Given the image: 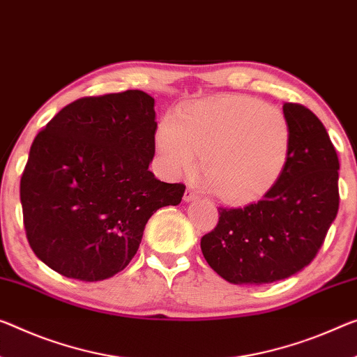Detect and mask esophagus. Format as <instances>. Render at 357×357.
<instances>
[{
    "mask_svg": "<svg viewBox=\"0 0 357 357\" xmlns=\"http://www.w3.org/2000/svg\"><path fill=\"white\" fill-rule=\"evenodd\" d=\"M197 197H199V195H197L195 190L186 188V191H185V196H183V199H185L186 202H188V201H195V199H197Z\"/></svg>",
    "mask_w": 357,
    "mask_h": 357,
    "instance_id": "34e87169",
    "label": "esophagus"
}]
</instances>
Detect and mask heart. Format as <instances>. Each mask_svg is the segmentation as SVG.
Returning a JSON list of instances; mask_svg holds the SVG:
<instances>
[{
    "mask_svg": "<svg viewBox=\"0 0 357 357\" xmlns=\"http://www.w3.org/2000/svg\"><path fill=\"white\" fill-rule=\"evenodd\" d=\"M156 150L171 175L199 166L222 201L265 196L287 166L290 129L278 107L250 97H222L175 109L156 130Z\"/></svg>",
    "mask_w": 357,
    "mask_h": 357,
    "instance_id": "1",
    "label": "heart"
}]
</instances>
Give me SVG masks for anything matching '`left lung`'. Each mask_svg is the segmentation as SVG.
<instances>
[{
  "label": "left lung",
  "mask_w": 357,
  "mask_h": 357,
  "mask_svg": "<svg viewBox=\"0 0 357 357\" xmlns=\"http://www.w3.org/2000/svg\"><path fill=\"white\" fill-rule=\"evenodd\" d=\"M290 129L287 166L260 201L218 207V223L201 238L206 261L233 284H270L308 266L335 220L338 156L324 124L300 103L282 105Z\"/></svg>",
  "instance_id": "1"
}]
</instances>
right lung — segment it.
Masks as SVG:
<instances>
[{
	"mask_svg": "<svg viewBox=\"0 0 357 357\" xmlns=\"http://www.w3.org/2000/svg\"><path fill=\"white\" fill-rule=\"evenodd\" d=\"M155 98L144 91L89 96L68 103L38 132L20 178L31 250L67 278L100 281L134 259L145 225L182 201L155 156Z\"/></svg>",
	"mask_w": 357,
	"mask_h": 357,
	"instance_id": "right-lung-1",
	"label": "right lung"
}]
</instances>
